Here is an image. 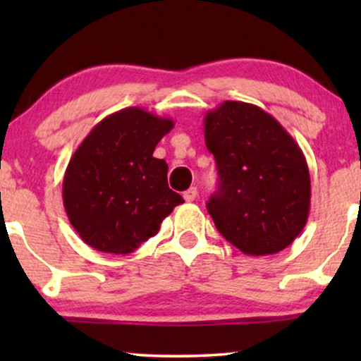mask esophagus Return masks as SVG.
<instances>
[{
  "label": "esophagus",
  "instance_id": "obj_1",
  "mask_svg": "<svg viewBox=\"0 0 361 361\" xmlns=\"http://www.w3.org/2000/svg\"><path fill=\"white\" fill-rule=\"evenodd\" d=\"M184 199H185V202H194L197 199V189H195V187H190L189 190L184 192Z\"/></svg>",
  "mask_w": 361,
  "mask_h": 361
}]
</instances>
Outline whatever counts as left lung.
Wrapping results in <instances>:
<instances>
[{
  "instance_id": "left-lung-1",
  "label": "left lung",
  "mask_w": 361,
  "mask_h": 361,
  "mask_svg": "<svg viewBox=\"0 0 361 361\" xmlns=\"http://www.w3.org/2000/svg\"><path fill=\"white\" fill-rule=\"evenodd\" d=\"M204 133L220 177L207 210L220 235L250 256L288 248L310 210L309 167L298 142L245 102L226 100L207 113Z\"/></svg>"
}]
</instances>
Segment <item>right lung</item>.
Listing matches in <instances>:
<instances>
[{
    "mask_svg": "<svg viewBox=\"0 0 361 361\" xmlns=\"http://www.w3.org/2000/svg\"><path fill=\"white\" fill-rule=\"evenodd\" d=\"M174 121L130 106L103 118L68 161L63 207L80 238L102 253L128 255L159 231L184 199L152 156Z\"/></svg>",
    "mask_w": 361,
    "mask_h": 361,
    "instance_id": "obj_1",
    "label": "right lung"
}]
</instances>
